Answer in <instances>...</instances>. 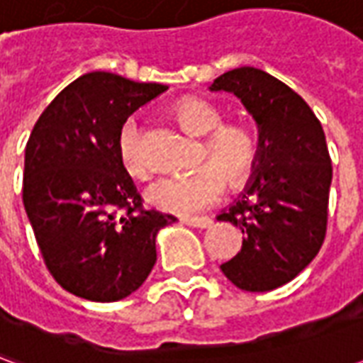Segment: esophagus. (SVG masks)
<instances>
[{
  "instance_id": "obj_1",
  "label": "esophagus",
  "mask_w": 363,
  "mask_h": 363,
  "mask_svg": "<svg viewBox=\"0 0 363 363\" xmlns=\"http://www.w3.org/2000/svg\"><path fill=\"white\" fill-rule=\"evenodd\" d=\"M182 223H186L190 228H198V229H208L212 228L213 221L210 218H184Z\"/></svg>"
}]
</instances>
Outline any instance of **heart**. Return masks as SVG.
I'll return each mask as SVG.
<instances>
[{"label":"heart","instance_id":"1","mask_svg":"<svg viewBox=\"0 0 363 363\" xmlns=\"http://www.w3.org/2000/svg\"><path fill=\"white\" fill-rule=\"evenodd\" d=\"M184 130L206 135L202 165L184 177H169L153 182L145 198L151 206L171 213H194L218 202L225 190V177L231 186H241L251 179L259 161V145L243 124H223V116L212 104L200 99H184L174 108ZM118 157L128 174L145 179L150 165L143 157L140 130L134 120L120 128L116 142Z\"/></svg>","mask_w":363,"mask_h":363}]
</instances>
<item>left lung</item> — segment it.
I'll return each mask as SVG.
<instances>
[{"label": "left lung", "instance_id": "obj_1", "mask_svg": "<svg viewBox=\"0 0 363 363\" xmlns=\"http://www.w3.org/2000/svg\"><path fill=\"white\" fill-rule=\"evenodd\" d=\"M210 91L241 99L259 126V161L245 192L218 216L243 233L221 272L245 291H270L311 262L327 233L333 165L323 126L296 91L257 67L220 75Z\"/></svg>", "mask_w": 363, "mask_h": 363}]
</instances>
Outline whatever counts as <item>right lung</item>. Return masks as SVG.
<instances>
[{
    "instance_id": "1",
    "label": "right lung",
    "mask_w": 363,
    "mask_h": 363,
    "mask_svg": "<svg viewBox=\"0 0 363 363\" xmlns=\"http://www.w3.org/2000/svg\"><path fill=\"white\" fill-rule=\"evenodd\" d=\"M167 91L93 72L77 77L36 120L25 147L23 204L44 264L89 301H118L157 260V231L177 221L143 210L116 150L130 114Z\"/></svg>"
}]
</instances>
